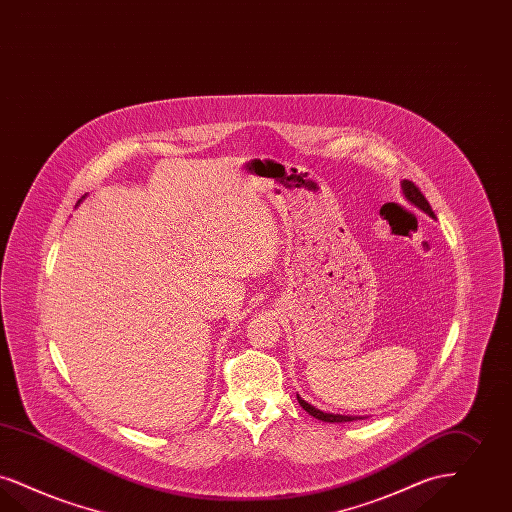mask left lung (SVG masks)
Returning a JSON list of instances; mask_svg holds the SVG:
<instances>
[{"instance_id":"8db88e82","label":"left lung","mask_w":512,"mask_h":512,"mask_svg":"<svg viewBox=\"0 0 512 512\" xmlns=\"http://www.w3.org/2000/svg\"><path fill=\"white\" fill-rule=\"evenodd\" d=\"M402 190H404V194H406V198H408L411 204L417 205L419 209H423L425 213H429L430 217H434V211H432V207H430L429 202H427V198L423 196V192H421L415 184L411 183V181H402ZM297 400H299V404H301L303 409L308 411L312 417H316V419H320V421H326V423H347V421L362 419V417H354V415H335V413H324V411H320V409L310 406V404L305 402L301 396H297Z\"/></svg>"}]
</instances>
